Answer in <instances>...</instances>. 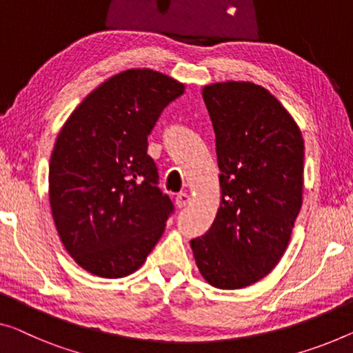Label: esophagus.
<instances>
[{"instance_id":"obj_1","label":"esophagus","mask_w":353,"mask_h":353,"mask_svg":"<svg viewBox=\"0 0 353 353\" xmlns=\"http://www.w3.org/2000/svg\"><path fill=\"white\" fill-rule=\"evenodd\" d=\"M188 201H190V196H188L187 193H177L176 196H174V203H176L177 208L187 206Z\"/></svg>"}]
</instances>
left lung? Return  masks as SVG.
I'll use <instances>...</instances> for the list:
<instances>
[{
  "label": "left lung",
  "instance_id": "left-lung-1",
  "mask_svg": "<svg viewBox=\"0 0 353 353\" xmlns=\"http://www.w3.org/2000/svg\"><path fill=\"white\" fill-rule=\"evenodd\" d=\"M203 99L215 131L220 208L190 245L206 282L236 290L270 274L287 249L303 204L304 139L256 83H210Z\"/></svg>",
  "mask_w": 353,
  "mask_h": 353
}]
</instances>
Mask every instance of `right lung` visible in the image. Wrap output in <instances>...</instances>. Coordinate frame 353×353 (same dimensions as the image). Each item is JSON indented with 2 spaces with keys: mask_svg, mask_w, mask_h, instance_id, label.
Masks as SVG:
<instances>
[{
  "mask_svg": "<svg viewBox=\"0 0 353 353\" xmlns=\"http://www.w3.org/2000/svg\"><path fill=\"white\" fill-rule=\"evenodd\" d=\"M185 85L154 70L108 79L72 110L49 165L52 215L63 245L94 276L138 271L174 206L159 183L147 138Z\"/></svg>",
  "mask_w": 353,
  "mask_h": 353,
  "instance_id": "obj_1",
  "label": "right lung"
}]
</instances>
